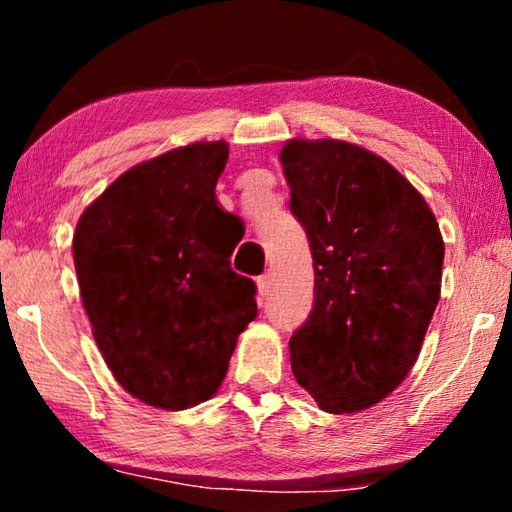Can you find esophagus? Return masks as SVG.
<instances>
[{
    "mask_svg": "<svg viewBox=\"0 0 512 512\" xmlns=\"http://www.w3.org/2000/svg\"><path fill=\"white\" fill-rule=\"evenodd\" d=\"M271 287H273V275H271V273H264L262 277H257V291H259V296L266 298L268 293H271Z\"/></svg>",
    "mask_w": 512,
    "mask_h": 512,
    "instance_id": "34e87169",
    "label": "esophagus"
}]
</instances>
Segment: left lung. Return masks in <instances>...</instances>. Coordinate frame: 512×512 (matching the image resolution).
I'll use <instances>...</instances> for the list:
<instances>
[{"label":"left lung","instance_id":"1","mask_svg":"<svg viewBox=\"0 0 512 512\" xmlns=\"http://www.w3.org/2000/svg\"><path fill=\"white\" fill-rule=\"evenodd\" d=\"M291 212L314 257V309L291 336L298 384L327 413L391 395L418 359L440 300L445 244L400 171L343 140H289Z\"/></svg>","mask_w":512,"mask_h":512}]
</instances>
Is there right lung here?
Masks as SVG:
<instances>
[{
  "label": "right lung",
  "mask_w": 512,
  "mask_h": 512,
  "mask_svg": "<svg viewBox=\"0 0 512 512\" xmlns=\"http://www.w3.org/2000/svg\"><path fill=\"white\" fill-rule=\"evenodd\" d=\"M228 144L194 142L112 183L76 223L72 250L94 341L126 393L183 411L219 391L255 282L230 268L237 241L216 201Z\"/></svg>",
  "instance_id": "right-lung-1"
}]
</instances>
